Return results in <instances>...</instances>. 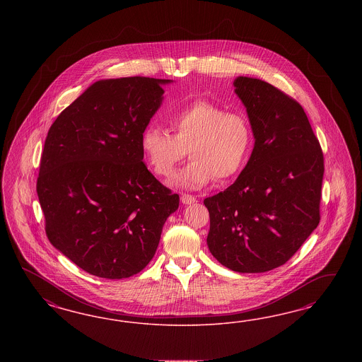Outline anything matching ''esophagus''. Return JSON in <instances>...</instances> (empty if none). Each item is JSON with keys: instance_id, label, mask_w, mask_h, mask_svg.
I'll return each instance as SVG.
<instances>
[{"instance_id": "34e87169", "label": "esophagus", "mask_w": 362, "mask_h": 362, "mask_svg": "<svg viewBox=\"0 0 362 362\" xmlns=\"http://www.w3.org/2000/svg\"><path fill=\"white\" fill-rule=\"evenodd\" d=\"M180 200H182L183 204H192V203L197 202V197L188 195V194H183L182 197H180Z\"/></svg>"}]
</instances>
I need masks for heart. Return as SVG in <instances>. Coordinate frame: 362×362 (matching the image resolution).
Instances as JSON below:
<instances>
[{"instance_id":"1","label":"heart","mask_w":362,"mask_h":362,"mask_svg":"<svg viewBox=\"0 0 362 362\" xmlns=\"http://www.w3.org/2000/svg\"><path fill=\"white\" fill-rule=\"evenodd\" d=\"M174 135L148 126L141 135V148L158 176H170L186 156L191 162L174 177L173 185L200 188L216 177L227 180L245 163L252 146V127L240 111H226L218 103L197 99L167 117Z\"/></svg>"}]
</instances>
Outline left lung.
<instances>
[{
  "instance_id": "obj_1",
  "label": "left lung",
  "mask_w": 362,
  "mask_h": 362,
  "mask_svg": "<svg viewBox=\"0 0 362 362\" xmlns=\"http://www.w3.org/2000/svg\"><path fill=\"white\" fill-rule=\"evenodd\" d=\"M255 146L239 177L204 199L209 252L235 272L286 263L320 223L324 155L301 105L262 79L238 77Z\"/></svg>"
}]
</instances>
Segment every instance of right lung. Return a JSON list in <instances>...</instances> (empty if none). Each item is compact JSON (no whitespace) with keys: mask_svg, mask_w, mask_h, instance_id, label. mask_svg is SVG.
Masks as SVG:
<instances>
[{"mask_svg":"<svg viewBox=\"0 0 362 362\" xmlns=\"http://www.w3.org/2000/svg\"><path fill=\"white\" fill-rule=\"evenodd\" d=\"M170 79L93 83L52 124L37 194L49 241L88 274L124 279L151 262L179 195L143 163L141 135Z\"/></svg>","mask_w":362,"mask_h":362,"instance_id":"right-lung-1","label":"right lung"}]
</instances>
